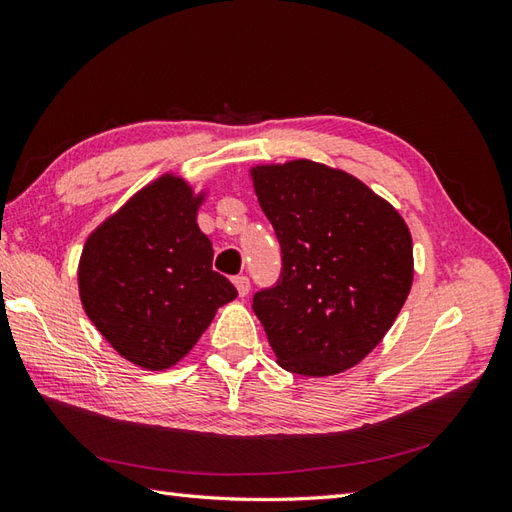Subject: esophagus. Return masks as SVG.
<instances>
[{
  "label": "esophagus",
  "mask_w": 512,
  "mask_h": 512,
  "mask_svg": "<svg viewBox=\"0 0 512 512\" xmlns=\"http://www.w3.org/2000/svg\"><path fill=\"white\" fill-rule=\"evenodd\" d=\"M233 284H235V288H237V292H239V297H246V295H248V290H250V281H248V277L239 275V277H235V279H233Z\"/></svg>",
  "instance_id": "esophagus-1"
}]
</instances>
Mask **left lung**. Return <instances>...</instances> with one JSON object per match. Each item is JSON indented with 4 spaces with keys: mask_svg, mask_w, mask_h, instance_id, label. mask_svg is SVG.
<instances>
[{
    "mask_svg": "<svg viewBox=\"0 0 512 512\" xmlns=\"http://www.w3.org/2000/svg\"><path fill=\"white\" fill-rule=\"evenodd\" d=\"M253 182L281 248L279 279L253 295L279 365L301 376L354 367L405 306L407 224L361 180L319 162L257 167Z\"/></svg>",
    "mask_w": 512,
    "mask_h": 512,
    "instance_id": "left-lung-1",
    "label": "left lung"
}]
</instances>
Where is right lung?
<instances>
[{
  "label": "right lung",
  "mask_w": 512,
  "mask_h": 512,
  "mask_svg": "<svg viewBox=\"0 0 512 512\" xmlns=\"http://www.w3.org/2000/svg\"><path fill=\"white\" fill-rule=\"evenodd\" d=\"M187 182L162 176L88 237L79 264L85 314L114 350L145 369L176 365L215 310L237 297L213 270V246Z\"/></svg>",
  "instance_id": "add662e5"
}]
</instances>
